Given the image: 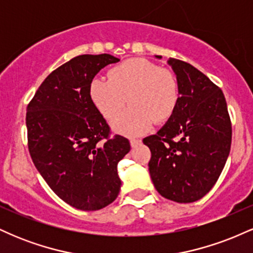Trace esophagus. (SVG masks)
Segmentation results:
<instances>
[{
  "label": "esophagus",
  "mask_w": 253,
  "mask_h": 253,
  "mask_svg": "<svg viewBox=\"0 0 253 253\" xmlns=\"http://www.w3.org/2000/svg\"><path fill=\"white\" fill-rule=\"evenodd\" d=\"M141 140H139V139H130L129 140V144L130 146H132V149H134V147L138 146V145H140Z\"/></svg>",
  "instance_id": "obj_1"
}]
</instances>
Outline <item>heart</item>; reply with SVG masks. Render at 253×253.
<instances>
[{
  "mask_svg": "<svg viewBox=\"0 0 253 253\" xmlns=\"http://www.w3.org/2000/svg\"><path fill=\"white\" fill-rule=\"evenodd\" d=\"M90 97L108 121L115 120L128 101L129 108L113 125L121 134L139 135L156 123L169 120L179 100L173 72L143 58H130L114 66L108 80L96 77L90 83Z\"/></svg>",
  "mask_w": 253,
  "mask_h": 253,
  "instance_id": "1",
  "label": "heart"
}]
</instances>
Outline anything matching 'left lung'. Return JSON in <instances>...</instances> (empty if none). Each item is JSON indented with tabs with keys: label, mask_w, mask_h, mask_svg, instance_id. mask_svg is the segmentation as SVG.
Listing matches in <instances>:
<instances>
[{
	"label": "left lung",
	"mask_w": 253,
	"mask_h": 253,
	"mask_svg": "<svg viewBox=\"0 0 253 253\" xmlns=\"http://www.w3.org/2000/svg\"><path fill=\"white\" fill-rule=\"evenodd\" d=\"M168 64L178 82V104L157 134L143 141L151 150L149 171L157 191L171 201L190 203L219 178L231 150L232 126L219 86L190 64L175 58Z\"/></svg>",
	"instance_id": "8db88e82"
}]
</instances>
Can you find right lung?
<instances>
[{
  "mask_svg": "<svg viewBox=\"0 0 253 253\" xmlns=\"http://www.w3.org/2000/svg\"><path fill=\"white\" fill-rule=\"evenodd\" d=\"M119 60L107 53L72 58L45 78L27 107L32 161L54 194L81 211L101 210L120 191L118 163L129 141L110 138L89 92L101 69Z\"/></svg>",
  "mask_w": 253,
  "mask_h": 253,
  "instance_id": "obj_1",
  "label": "right lung"
}]
</instances>
